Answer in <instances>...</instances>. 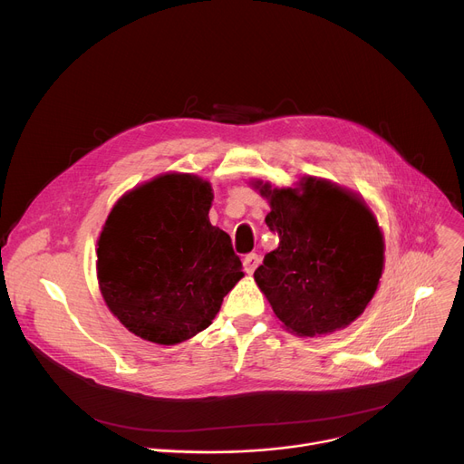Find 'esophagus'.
Masks as SVG:
<instances>
[{"instance_id":"esophagus-1","label":"esophagus","mask_w":464,"mask_h":464,"mask_svg":"<svg viewBox=\"0 0 464 464\" xmlns=\"http://www.w3.org/2000/svg\"><path fill=\"white\" fill-rule=\"evenodd\" d=\"M258 264H260V255H256V253H249L243 258V267L247 274H253V271L258 267Z\"/></svg>"}]
</instances>
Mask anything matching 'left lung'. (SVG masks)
<instances>
[{
	"mask_svg": "<svg viewBox=\"0 0 464 464\" xmlns=\"http://www.w3.org/2000/svg\"><path fill=\"white\" fill-rule=\"evenodd\" d=\"M302 188H260L279 247L264 256L255 281L286 330L314 337L365 311L382 276L384 241L360 198L314 178Z\"/></svg>",
	"mask_w": 464,
	"mask_h": 464,
	"instance_id": "8db88e82",
	"label": "left lung"
}]
</instances>
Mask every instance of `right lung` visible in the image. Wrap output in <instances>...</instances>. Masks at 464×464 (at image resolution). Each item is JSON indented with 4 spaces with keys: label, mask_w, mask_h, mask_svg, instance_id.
<instances>
[{
    "label": "right lung",
    "mask_w": 464,
    "mask_h": 464,
    "mask_svg": "<svg viewBox=\"0 0 464 464\" xmlns=\"http://www.w3.org/2000/svg\"><path fill=\"white\" fill-rule=\"evenodd\" d=\"M211 187L167 174L130 190L99 237L104 302L129 332L176 344L206 330L243 277L230 236L209 223Z\"/></svg>",
    "instance_id": "add662e5"
}]
</instances>
